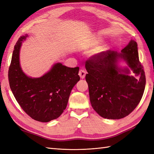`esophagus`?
<instances>
[{
	"label": "esophagus",
	"mask_w": 154,
	"mask_h": 154,
	"mask_svg": "<svg viewBox=\"0 0 154 154\" xmlns=\"http://www.w3.org/2000/svg\"><path fill=\"white\" fill-rule=\"evenodd\" d=\"M79 75L80 76V77L81 79H84L86 75V71L83 70V69H81L79 71Z\"/></svg>",
	"instance_id": "1"
}]
</instances>
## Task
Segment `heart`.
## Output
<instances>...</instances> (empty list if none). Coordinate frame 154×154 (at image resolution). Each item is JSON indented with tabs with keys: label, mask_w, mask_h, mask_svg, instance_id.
Wrapping results in <instances>:
<instances>
[{
	"label": "heart",
	"mask_w": 154,
	"mask_h": 154,
	"mask_svg": "<svg viewBox=\"0 0 154 154\" xmlns=\"http://www.w3.org/2000/svg\"><path fill=\"white\" fill-rule=\"evenodd\" d=\"M100 42V39H94V40H91L89 44H88V47L89 48H93L94 46H96L97 44H99V42ZM106 49V45H103L101 46L97 47L94 50H93L91 52V55L93 56H96V55H99L101 52H103V51H104Z\"/></svg>",
	"instance_id": "b5f03b06"
}]
</instances>
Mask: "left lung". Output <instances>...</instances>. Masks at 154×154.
<instances>
[{"mask_svg":"<svg viewBox=\"0 0 154 154\" xmlns=\"http://www.w3.org/2000/svg\"><path fill=\"white\" fill-rule=\"evenodd\" d=\"M121 51H103L85 62L91 104L104 119L126 117L138 105L144 92L146 75L139 61L138 44L131 40ZM119 58L127 61L138 78L129 75L127 68L122 70L117 67Z\"/></svg>","mask_w":154,"mask_h":154,"instance_id":"left-lung-1","label":"left lung"}]
</instances>
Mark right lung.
<instances>
[{
	"instance_id": "1",
	"label": "right lung",
	"mask_w": 154,
	"mask_h": 154,
	"mask_svg": "<svg viewBox=\"0 0 154 154\" xmlns=\"http://www.w3.org/2000/svg\"><path fill=\"white\" fill-rule=\"evenodd\" d=\"M22 35L14 45L8 70L10 87L22 110L32 119L48 122L56 119L66 109L71 91L78 81L79 67L71 68L61 63L40 78L26 76L21 69L19 52Z\"/></svg>"
}]
</instances>
